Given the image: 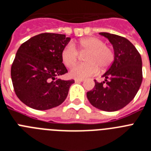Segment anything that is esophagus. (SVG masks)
Returning a JSON list of instances; mask_svg holds the SVG:
<instances>
[{
	"mask_svg": "<svg viewBox=\"0 0 151 151\" xmlns=\"http://www.w3.org/2000/svg\"><path fill=\"white\" fill-rule=\"evenodd\" d=\"M75 81H76V83H81V82H83V79H78V78H76V79H75Z\"/></svg>",
	"mask_w": 151,
	"mask_h": 151,
	"instance_id": "esophagus-1",
	"label": "esophagus"
}]
</instances>
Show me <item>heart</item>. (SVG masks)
<instances>
[{
    "instance_id": "heart-1",
    "label": "heart",
    "mask_w": 151,
    "mask_h": 151,
    "mask_svg": "<svg viewBox=\"0 0 151 151\" xmlns=\"http://www.w3.org/2000/svg\"><path fill=\"white\" fill-rule=\"evenodd\" d=\"M79 50L87 51L84 58L86 63L75 65L70 70V76L75 78L83 79L93 76L99 73V68L104 72L114 61V52L106 45L103 40L96 37H88L78 42ZM62 62L67 67H72L78 61V53L73 43H69L61 52Z\"/></svg>"
}]
</instances>
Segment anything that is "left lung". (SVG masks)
<instances>
[{
  "label": "left lung",
  "instance_id": "1",
  "mask_svg": "<svg viewBox=\"0 0 151 151\" xmlns=\"http://www.w3.org/2000/svg\"><path fill=\"white\" fill-rule=\"evenodd\" d=\"M99 35L113 45L114 61L102 76L105 80H95V86L86 93L87 98L97 109L116 111L130 103L140 89L143 79L141 56L127 38L107 32Z\"/></svg>",
  "mask_w": 151,
  "mask_h": 151
}]
</instances>
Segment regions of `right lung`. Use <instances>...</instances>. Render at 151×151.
Returning <instances> with one entry per match:
<instances>
[{"label": "right lung", "instance_id": "1", "mask_svg": "<svg viewBox=\"0 0 151 151\" xmlns=\"http://www.w3.org/2000/svg\"><path fill=\"white\" fill-rule=\"evenodd\" d=\"M70 39L61 34L42 33L20 46L11 76L16 95L25 105L46 110L58 106L66 99L75 81L57 77L68 73L61 52Z\"/></svg>", "mask_w": 151, "mask_h": 151}]
</instances>
